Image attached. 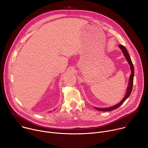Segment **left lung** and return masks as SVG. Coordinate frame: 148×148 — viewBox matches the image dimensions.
<instances>
[{
	"instance_id": "8db88e82",
	"label": "left lung",
	"mask_w": 148,
	"mask_h": 148,
	"mask_svg": "<svg viewBox=\"0 0 148 148\" xmlns=\"http://www.w3.org/2000/svg\"><path fill=\"white\" fill-rule=\"evenodd\" d=\"M119 49H121V50L122 51L123 56H125L126 61H128V64L130 66V69H131V75L130 77V79H129V82H128V85L127 87V88H126V94L125 95V96L123 97V98H122V99L118 103L113 105L112 107H108V108H98V107H94V108L99 111H111L112 110H114L116 108H118V107H119L123 103V102H125V101L131 95L132 90V87H133V81H134V65L132 64V60L130 57L129 53L128 52V51L126 50V48L122 46V45H119L118 46Z\"/></svg>"
}]
</instances>
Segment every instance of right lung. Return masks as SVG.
<instances>
[{"label": "right lung", "instance_id": "obj_1", "mask_svg": "<svg viewBox=\"0 0 148 148\" xmlns=\"http://www.w3.org/2000/svg\"><path fill=\"white\" fill-rule=\"evenodd\" d=\"M53 111H55V110H53Z\"/></svg>", "mask_w": 148, "mask_h": 148}]
</instances>
